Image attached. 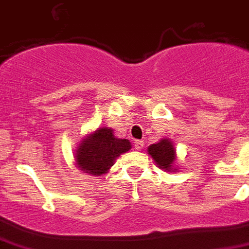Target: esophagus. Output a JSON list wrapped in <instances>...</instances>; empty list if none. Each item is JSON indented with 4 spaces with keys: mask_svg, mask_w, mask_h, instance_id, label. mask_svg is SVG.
<instances>
[{
    "mask_svg": "<svg viewBox=\"0 0 249 249\" xmlns=\"http://www.w3.org/2000/svg\"><path fill=\"white\" fill-rule=\"evenodd\" d=\"M134 144L135 148H136L137 151H140V149H142V147H143V141H141V140H135Z\"/></svg>",
    "mask_w": 249,
    "mask_h": 249,
    "instance_id": "obj_1",
    "label": "esophagus"
}]
</instances>
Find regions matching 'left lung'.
Listing matches in <instances>:
<instances>
[{
	"instance_id": "left-lung-1",
	"label": "left lung",
	"mask_w": 249,
	"mask_h": 249,
	"mask_svg": "<svg viewBox=\"0 0 249 249\" xmlns=\"http://www.w3.org/2000/svg\"><path fill=\"white\" fill-rule=\"evenodd\" d=\"M148 153L152 158L154 159V161L157 163V165H159V168L165 169V170L170 171L174 165V161H175V148L173 147V143L169 140L164 139L161 140L158 143L151 144L148 147ZM175 170V169H174Z\"/></svg>"
}]
</instances>
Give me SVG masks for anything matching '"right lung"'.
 <instances>
[{
	"label": "right lung",
	"instance_id": "1",
	"mask_svg": "<svg viewBox=\"0 0 249 249\" xmlns=\"http://www.w3.org/2000/svg\"><path fill=\"white\" fill-rule=\"evenodd\" d=\"M131 148L129 140L117 139L112 129L102 127L84 139L76 151V164L91 175H102L122 153Z\"/></svg>",
	"mask_w": 249,
	"mask_h": 249
}]
</instances>
